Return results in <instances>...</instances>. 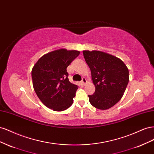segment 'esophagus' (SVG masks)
<instances>
[{"label": "esophagus", "mask_w": 154, "mask_h": 154, "mask_svg": "<svg viewBox=\"0 0 154 154\" xmlns=\"http://www.w3.org/2000/svg\"><path fill=\"white\" fill-rule=\"evenodd\" d=\"M82 83L83 85H85L86 84V83H87V80H86V79H85V78H83L82 79Z\"/></svg>", "instance_id": "34e87169"}]
</instances>
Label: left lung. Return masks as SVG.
<instances>
[{"mask_svg":"<svg viewBox=\"0 0 154 154\" xmlns=\"http://www.w3.org/2000/svg\"><path fill=\"white\" fill-rule=\"evenodd\" d=\"M83 53L96 89L88 95L90 103L97 109H109L123 96L129 81L128 69L122 60L103 51L85 50Z\"/></svg>","mask_w":154,"mask_h":154,"instance_id":"obj_1","label":"left lung"}]
</instances>
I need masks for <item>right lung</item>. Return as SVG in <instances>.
Returning <instances> with one entry per match:
<instances>
[{
	"mask_svg": "<svg viewBox=\"0 0 154 154\" xmlns=\"http://www.w3.org/2000/svg\"><path fill=\"white\" fill-rule=\"evenodd\" d=\"M80 53L59 49L44 54L34 65L31 71L34 90L49 109L60 112L72 105L78 86L69 82L66 69Z\"/></svg>",
	"mask_w": 154,
	"mask_h": 154,
	"instance_id": "right-lung-1",
	"label": "right lung"
}]
</instances>
